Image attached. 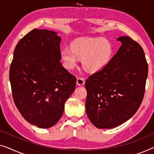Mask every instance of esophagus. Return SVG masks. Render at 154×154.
Instances as JSON below:
<instances>
[{"label":"esophagus","instance_id":"1","mask_svg":"<svg viewBox=\"0 0 154 154\" xmlns=\"http://www.w3.org/2000/svg\"><path fill=\"white\" fill-rule=\"evenodd\" d=\"M84 83H85V82H84V79H83V78H81V77L77 78V84L78 85V86H83Z\"/></svg>","mask_w":154,"mask_h":154}]
</instances>
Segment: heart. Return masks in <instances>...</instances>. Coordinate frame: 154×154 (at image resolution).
Masks as SVG:
<instances>
[{
    "label": "heart",
    "instance_id": "heart-1",
    "mask_svg": "<svg viewBox=\"0 0 154 154\" xmlns=\"http://www.w3.org/2000/svg\"><path fill=\"white\" fill-rule=\"evenodd\" d=\"M71 48L64 47L60 50L63 65L72 70L77 65V57L82 58V65L88 72L103 69L113 57L114 49L109 41L102 38L80 37L71 43Z\"/></svg>",
    "mask_w": 154,
    "mask_h": 154
}]
</instances>
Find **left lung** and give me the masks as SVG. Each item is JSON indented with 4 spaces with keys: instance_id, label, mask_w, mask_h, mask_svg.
Masks as SVG:
<instances>
[{
    "instance_id": "obj_1",
    "label": "left lung",
    "mask_w": 154,
    "mask_h": 154,
    "mask_svg": "<svg viewBox=\"0 0 154 154\" xmlns=\"http://www.w3.org/2000/svg\"><path fill=\"white\" fill-rule=\"evenodd\" d=\"M109 63L86 79V111L98 128H113L136 113L143 101L148 75L143 49L129 36Z\"/></svg>"
}]
</instances>
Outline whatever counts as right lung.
Instances as JSON below:
<instances>
[{"mask_svg": "<svg viewBox=\"0 0 154 154\" xmlns=\"http://www.w3.org/2000/svg\"><path fill=\"white\" fill-rule=\"evenodd\" d=\"M61 41L56 32L34 29L18 41L10 66L16 106L25 120L41 128L60 120L76 86V77L60 62Z\"/></svg>", "mask_w": 154, "mask_h": 154, "instance_id": "right-lung-1", "label": "right lung"}]
</instances>
